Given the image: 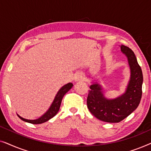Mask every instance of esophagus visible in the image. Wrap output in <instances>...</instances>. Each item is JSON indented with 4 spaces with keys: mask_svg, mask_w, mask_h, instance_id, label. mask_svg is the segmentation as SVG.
<instances>
[{
    "mask_svg": "<svg viewBox=\"0 0 151 151\" xmlns=\"http://www.w3.org/2000/svg\"><path fill=\"white\" fill-rule=\"evenodd\" d=\"M84 79V76L82 73H77L75 75L74 77V80L75 81H80V80H82Z\"/></svg>",
    "mask_w": 151,
    "mask_h": 151,
    "instance_id": "esophagus-1",
    "label": "esophagus"
}]
</instances>
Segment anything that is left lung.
<instances>
[{
	"mask_svg": "<svg viewBox=\"0 0 151 151\" xmlns=\"http://www.w3.org/2000/svg\"><path fill=\"white\" fill-rule=\"evenodd\" d=\"M121 51L127 58L130 69V79L124 93L113 99L104 96L102 87L92 82L87 97V107L96 118L109 123L119 122L129 116L139 105L142 98L143 75L135 53L122 45Z\"/></svg>",
	"mask_w": 151,
	"mask_h": 151,
	"instance_id": "1",
	"label": "left lung"
}]
</instances>
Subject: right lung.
Returning a JSON list of instances; mask_svg holds the SVG:
<instances>
[{
	"label": "right lung",
	"mask_w": 151,
	"mask_h": 151,
	"mask_svg": "<svg viewBox=\"0 0 151 151\" xmlns=\"http://www.w3.org/2000/svg\"><path fill=\"white\" fill-rule=\"evenodd\" d=\"M72 86H73V84H72L71 82H69V83L66 84L64 86H62V87L59 89L58 91L57 94L55 95L54 100H53V102L51 103V106H49L48 110H47L42 116L38 117V118H37L36 119H27L23 118V117L20 116L18 114H17L18 116L19 117L22 121L26 122L28 123L33 124H39L46 122L49 120V119L52 118V117H54L55 115L57 114L60 109V107L62 100H63L64 96L71 89Z\"/></svg>",
	"instance_id": "obj_1"
}]
</instances>
